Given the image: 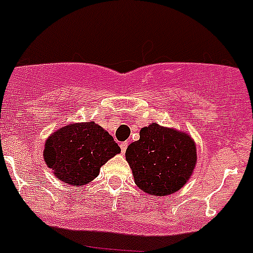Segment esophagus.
<instances>
[{
    "label": "esophagus",
    "instance_id": "34e87169",
    "mask_svg": "<svg viewBox=\"0 0 253 253\" xmlns=\"http://www.w3.org/2000/svg\"><path fill=\"white\" fill-rule=\"evenodd\" d=\"M128 142H123L120 143V148H122V152L123 153H125V151H126V148H128Z\"/></svg>",
    "mask_w": 253,
    "mask_h": 253
}]
</instances>
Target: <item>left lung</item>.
Instances as JSON below:
<instances>
[{
    "label": "left lung",
    "instance_id": "8db88e82",
    "mask_svg": "<svg viewBox=\"0 0 253 253\" xmlns=\"http://www.w3.org/2000/svg\"><path fill=\"white\" fill-rule=\"evenodd\" d=\"M139 137L125 152L137 186L154 196L178 191L195 169L196 147L193 138L156 123L140 129Z\"/></svg>",
    "mask_w": 253,
    "mask_h": 253
}]
</instances>
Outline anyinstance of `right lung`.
<instances>
[{"label":"right lung","instance_id":"1","mask_svg":"<svg viewBox=\"0 0 253 253\" xmlns=\"http://www.w3.org/2000/svg\"><path fill=\"white\" fill-rule=\"evenodd\" d=\"M120 153L114 138L93 122L69 124L46 139L44 160L60 181L84 186L97 177L100 167Z\"/></svg>","mask_w":253,"mask_h":253}]
</instances>
